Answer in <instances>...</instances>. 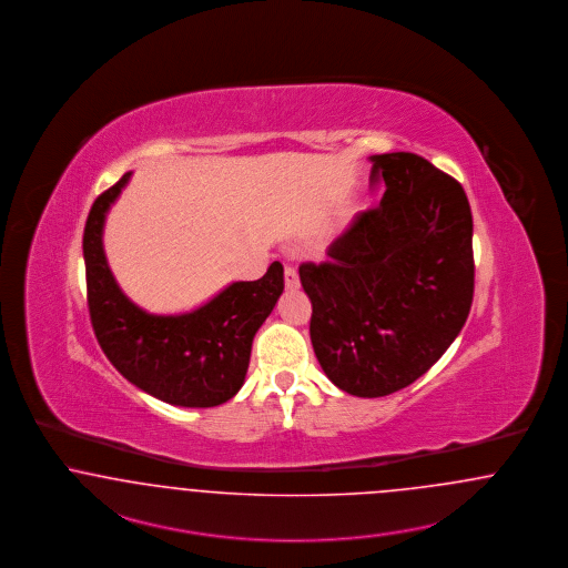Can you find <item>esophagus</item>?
Here are the masks:
<instances>
[{"instance_id": "esophagus-1", "label": "esophagus", "mask_w": 568, "mask_h": 568, "mask_svg": "<svg viewBox=\"0 0 568 568\" xmlns=\"http://www.w3.org/2000/svg\"><path fill=\"white\" fill-rule=\"evenodd\" d=\"M284 284H286L288 291H296L298 288V275H296L295 267H291V265L284 267Z\"/></svg>"}]
</instances>
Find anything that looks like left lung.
<instances>
[{
    "instance_id": "obj_1",
    "label": "left lung",
    "mask_w": 568,
    "mask_h": 568,
    "mask_svg": "<svg viewBox=\"0 0 568 568\" xmlns=\"http://www.w3.org/2000/svg\"><path fill=\"white\" fill-rule=\"evenodd\" d=\"M386 186L328 247L303 263L310 337L347 395H393L430 369L463 331L475 288L473 216L460 182L414 152L371 156Z\"/></svg>"
}]
</instances>
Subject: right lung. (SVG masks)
Returning <instances> with one entry per match:
<instances>
[{
  "instance_id": "add662e5",
  "label": "right lung",
  "mask_w": 568,
  "mask_h": 568,
  "mask_svg": "<svg viewBox=\"0 0 568 568\" xmlns=\"http://www.w3.org/2000/svg\"><path fill=\"white\" fill-rule=\"evenodd\" d=\"M131 172L101 193L84 224L87 301L99 346L124 379L180 407H216L246 379L252 339L284 291V267L272 263L254 282H233L193 312L156 316L124 295L108 267L103 222Z\"/></svg>"
}]
</instances>
